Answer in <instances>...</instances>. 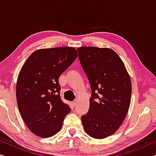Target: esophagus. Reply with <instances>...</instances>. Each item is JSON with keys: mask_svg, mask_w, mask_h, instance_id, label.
Segmentation results:
<instances>
[{"mask_svg": "<svg viewBox=\"0 0 156 156\" xmlns=\"http://www.w3.org/2000/svg\"><path fill=\"white\" fill-rule=\"evenodd\" d=\"M72 105L73 107H75L76 105V104H77V101H76V100H75V101H73V102H72Z\"/></svg>", "mask_w": 156, "mask_h": 156, "instance_id": "1", "label": "esophagus"}]
</instances>
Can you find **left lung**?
<instances>
[{"label":"left lung","instance_id":"8db88e82","mask_svg":"<svg viewBox=\"0 0 156 156\" xmlns=\"http://www.w3.org/2000/svg\"><path fill=\"white\" fill-rule=\"evenodd\" d=\"M90 84L89 109L81 117L84 131L94 138L113 135L127 115L131 81L122 60L113 49L96 47L77 49Z\"/></svg>","mask_w":156,"mask_h":156}]
</instances>
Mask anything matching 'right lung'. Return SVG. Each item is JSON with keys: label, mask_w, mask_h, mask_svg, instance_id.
<instances>
[{"label": "right lung", "mask_w": 156, "mask_h": 156, "mask_svg": "<svg viewBox=\"0 0 156 156\" xmlns=\"http://www.w3.org/2000/svg\"><path fill=\"white\" fill-rule=\"evenodd\" d=\"M74 47L41 49L33 52L20 71L16 83L18 110L36 136L49 138L62 128L71 109L60 96V76L75 61Z\"/></svg>", "instance_id": "right-lung-1"}]
</instances>
